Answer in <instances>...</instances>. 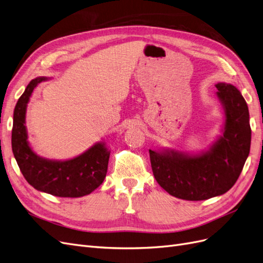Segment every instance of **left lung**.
Wrapping results in <instances>:
<instances>
[{
    "mask_svg": "<svg viewBox=\"0 0 263 263\" xmlns=\"http://www.w3.org/2000/svg\"><path fill=\"white\" fill-rule=\"evenodd\" d=\"M224 115L220 135L203 150L149 149L155 179L170 195L186 201L219 196L239 178L251 144L249 110L240 91L230 83L216 85Z\"/></svg>",
    "mask_w": 263,
    "mask_h": 263,
    "instance_id": "8db88e82",
    "label": "left lung"
}]
</instances>
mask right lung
Returning a JSON list of instances; mask_svg holds the SVG:
<instances>
[{"label":"right lung","mask_w":263,"mask_h":263,"mask_svg":"<svg viewBox=\"0 0 263 263\" xmlns=\"http://www.w3.org/2000/svg\"><path fill=\"white\" fill-rule=\"evenodd\" d=\"M37 77L26 86L14 109L12 150L20 170L29 184L44 193L59 197L89 195L104 181L110 150L104 141L95 142L84 153L66 160H54L37 155L28 141L26 112L31 94L42 82Z\"/></svg>","instance_id":"1"}]
</instances>
